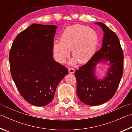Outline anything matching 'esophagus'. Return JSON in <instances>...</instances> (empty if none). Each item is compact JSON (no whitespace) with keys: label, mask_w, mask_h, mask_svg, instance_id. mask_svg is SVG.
Listing matches in <instances>:
<instances>
[{"label":"esophagus","mask_w":132,"mask_h":132,"mask_svg":"<svg viewBox=\"0 0 132 132\" xmlns=\"http://www.w3.org/2000/svg\"><path fill=\"white\" fill-rule=\"evenodd\" d=\"M68 71L70 73H73L75 72V70L72 68H71L68 69Z\"/></svg>","instance_id":"obj_1"}]
</instances>
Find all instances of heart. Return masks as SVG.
<instances>
[{"mask_svg":"<svg viewBox=\"0 0 132 132\" xmlns=\"http://www.w3.org/2000/svg\"><path fill=\"white\" fill-rule=\"evenodd\" d=\"M98 37L96 32L90 27L76 24L67 27L60 38V42L53 44V50L55 60L64 63L72 50L74 57L70 62L73 65L77 62L86 63L95 52Z\"/></svg>","mask_w":132,"mask_h":132,"instance_id":"1","label":"heart"}]
</instances>
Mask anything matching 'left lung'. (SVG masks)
<instances>
[{
  "instance_id": "8db88e82",
  "label": "left lung",
  "mask_w": 132,
  "mask_h": 132,
  "mask_svg": "<svg viewBox=\"0 0 132 132\" xmlns=\"http://www.w3.org/2000/svg\"><path fill=\"white\" fill-rule=\"evenodd\" d=\"M104 32L102 46L90 60L75 71L77 93L85 104L96 106L107 102L116 92L123 70V54L116 34L102 22H96ZM103 62L109 67L103 79L95 75L96 65Z\"/></svg>"
}]
</instances>
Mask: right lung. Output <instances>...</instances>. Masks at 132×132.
<instances>
[{
	"label": "right lung",
	"mask_w": 132,
	"mask_h": 132,
	"mask_svg": "<svg viewBox=\"0 0 132 132\" xmlns=\"http://www.w3.org/2000/svg\"><path fill=\"white\" fill-rule=\"evenodd\" d=\"M57 27L33 24L18 35L9 54L10 71L18 92L38 107L53 101L57 87L68 71L53 60Z\"/></svg>",
	"instance_id": "obj_1"
}]
</instances>
